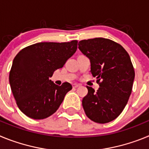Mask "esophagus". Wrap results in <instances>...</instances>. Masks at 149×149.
<instances>
[{
  "instance_id": "obj_1",
  "label": "esophagus",
  "mask_w": 149,
  "mask_h": 149,
  "mask_svg": "<svg viewBox=\"0 0 149 149\" xmlns=\"http://www.w3.org/2000/svg\"><path fill=\"white\" fill-rule=\"evenodd\" d=\"M78 86H80V84H73V88L74 89H76V88H77Z\"/></svg>"
}]
</instances>
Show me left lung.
I'll return each instance as SVG.
<instances>
[{
  "label": "left lung",
  "mask_w": 149,
  "mask_h": 149,
  "mask_svg": "<svg viewBox=\"0 0 149 149\" xmlns=\"http://www.w3.org/2000/svg\"><path fill=\"white\" fill-rule=\"evenodd\" d=\"M78 48L90 60L91 71L99 84L97 92L86 86L82 101L85 113L95 122L114 120L124 110L131 94L135 72L130 56L119 43L105 38L84 39Z\"/></svg>",
  "instance_id": "8db88e82"
}]
</instances>
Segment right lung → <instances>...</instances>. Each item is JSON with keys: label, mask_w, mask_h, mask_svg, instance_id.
Masks as SVG:
<instances>
[{"label": "right lung", "mask_w": 149, "mask_h": 149, "mask_svg": "<svg viewBox=\"0 0 149 149\" xmlns=\"http://www.w3.org/2000/svg\"><path fill=\"white\" fill-rule=\"evenodd\" d=\"M77 41L39 42L21 50L13 60L10 84L18 108L33 119H43L58 110L64 97L72 89L69 83L61 86L49 77L63 68L75 53Z\"/></svg>", "instance_id": "1"}]
</instances>
